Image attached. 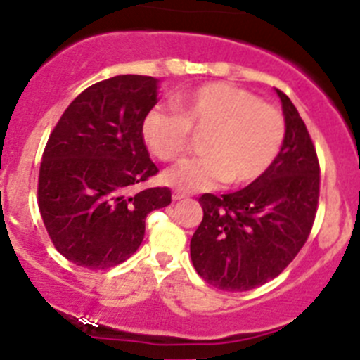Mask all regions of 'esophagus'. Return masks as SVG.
<instances>
[{
	"instance_id": "obj_1",
	"label": "esophagus",
	"mask_w": 360,
	"mask_h": 360,
	"mask_svg": "<svg viewBox=\"0 0 360 360\" xmlns=\"http://www.w3.org/2000/svg\"><path fill=\"white\" fill-rule=\"evenodd\" d=\"M186 198H187V194L180 193V191H174L173 193V201H182V200H186Z\"/></svg>"
}]
</instances>
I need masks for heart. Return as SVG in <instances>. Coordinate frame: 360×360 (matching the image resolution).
<instances>
[{"instance_id": "1", "label": "heart", "mask_w": 360, "mask_h": 360, "mask_svg": "<svg viewBox=\"0 0 360 360\" xmlns=\"http://www.w3.org/2000/svg\"><path fill=\"white\" fill-rule=\"evenodd\" d=\"M174 111L150 109L141 123L146 148L162 162L178 159L189 146V132L207 136L205 157L189 159L162 174L166 186L184 193L210 191L226 182L248 186L274 164L285 141V116L244 88L205 83L176 95Z\"/></svg>"}]
</instances>
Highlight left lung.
Instances as JSON below:
<instances>
[{
    "mask_svg": "<svg viewBox=\"0 0 360 360\" xmlns=\"http://www.w3.org/2000/svg\"><path fill=\"white\" fill-rule=\"evenodd\" d=\"M286 134L265 174L237 193L203 194V221L191 238V259L208 285L248 292L279 276L313 228L320 164L293 102L276 90Z\"/></svg>",
    "mask_w": 360,
    "mask_h": 360,
    "instance_id": "8db88e82",
    "label": "left lung"
}]
</instances>
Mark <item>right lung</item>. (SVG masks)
I'll list each match as a JSON object with an SVG mask.
<instances>
[{"label": "right lung", "mask_w": 360, "mask_h": 360, "mask_svg": "<svg viewBox=\"0 0 360 360\" xmlns=\"http://www.w3.org/2000/svg\"><path fill=\"white\" fill-rule=\"evenodd\" d=\"M159 79L115 75L91 84L51 132L39 173V208L54 248L86 269L131 258L146 215L171 203L167 187L138 191L157 174L141 136Z\"/></svg>", "instance_id": "add662e5"}]
</instances>
